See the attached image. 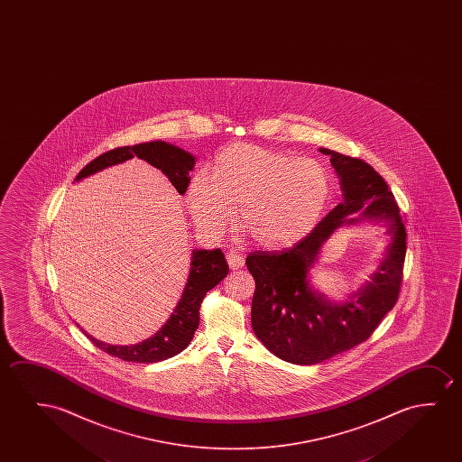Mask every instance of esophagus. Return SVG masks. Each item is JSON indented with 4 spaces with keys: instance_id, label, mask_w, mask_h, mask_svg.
I'll use <instances>...</instances> for the list:
<instances>
[{
    "instance_id": "obj_1",
    "label": "esophagus",
    "mask_w": 462,
    "mask_h": 462,
    "mask_svg": "<svg viewBox=\"0 0 462 462\" xmlns=\"http://www.w3.org/2000/svg\"><path fill=\"white\" fill-rule=\"evenodd\" d=\"M226 257H227L228 266H230L232 270H238V268L245 265V259L241 257L240 254L230 251Z\"/></svg>"
}]
</instances>
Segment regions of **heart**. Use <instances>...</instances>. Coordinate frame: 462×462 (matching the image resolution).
Instances as JSON below:
<instances>
[{
    "instance_id": "heart-1",
    "label": "heart",
    "mask_w": 462,
    "mask_h": 462,
    "mask_svg": "<svg viewBox=\"0 0 462 462\" xmlns=\"http://www.w3.org/2000/svg\"><path fill=\"white\" fill-rule=\"evenodd\" d=\"M329 194V171L316 159L235 143L216 156L211 177L190 180L186 200L207 234L224 232L238 209L240 227L255 245L285 249L316 227Z\"/></svg>"
}]
</instances>
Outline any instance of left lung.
Wrapping results in <instances>:
<instances>
[{
  "label": "left lung",
  "instance_id": "1",
  "mask_svg": "<svg viewBox=\"0 0 462 462\" xmlns=\"http://www.w3.org/2000/svg\"><path fill=\"white\" fill-rule=\"evenodd\" d=\"M341 178L344 200L303 240L284 251H254L246 266L255 279L251 323L272 354L293 365H316L366 341L399 298L405 259V228L385 180L363 159L320 148ZM365 206L364 209L362 207ZM364 218L391 222L393 245L386 259L356 299L327 302L312 291L307 272L322 243L346 216L360 208Z\"/></svg>",
  "mask_w": 462,
  "mask_h": 462
}]
</instances>
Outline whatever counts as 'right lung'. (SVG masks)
Here are the masks:
<instances>
[{
	"label": "right lung",
	"instance_id": "add662e5",
	"mask_svg": "<svg viewBox=\"0 0 462 462\" xmlns=\"http://www.w3.org/2000/svg\"><path fill=\"white\" fill-rule=\"evenodd\" d=\"M134 156L143 159L148 164L162 171L171 180L178 194H184L190 183L189 171L196 164V159L189 152L165 142H150L134 146H118L101 156L93 159L79 171L76 181L89 177L96 171L107 169L110 165L121 164ZM228 265L221 249L215 251H194L190 260V272L188 284L184 287L183 297L178 301L177 308L171 312V319L156 335L146 341L134 346H108L104 342L85 336L95 346L120 360L135 361V363H158L167 360L189 346L196 329L200 322V304L207 291L219 284L227 276Z\"/></svg>",
	"mask_w": 462,
	"mask_h": 462
}]
</instances>
